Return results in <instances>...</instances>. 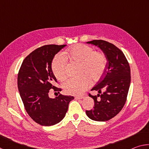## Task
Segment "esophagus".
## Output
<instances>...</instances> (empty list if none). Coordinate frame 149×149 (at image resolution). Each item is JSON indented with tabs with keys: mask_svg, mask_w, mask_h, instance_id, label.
<instances>
[{
	"mask_svg": "<svg viewBox=\"0 0 149 149\" xmlns=\"http://www.w3.org/2000/svg\"><path fill=\"white\" fill-rule=\"evenodd\" d=\"M84 98V97L83 96H77V97H75V99L76 100H80V99H83Z\"/></svg>",
	"mask_w": 149,
	"mask_h": 149,
	"instance_id": "esophagus-1",
	"label": "esophagus"
}]
</instances>
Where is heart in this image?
<instances>
[{
  "label": "heart",
  "mask_w": 149,
  "mask_h": 149,
  "mask_svg": "<svg viewBox=\"0 0 149 149\" xmlns=\"http://www.w3.org/2000/svg\"><path fill=\"white\" fill-rule=\"evenodd\" d=\"M70 58L81 64L79 77L70 78L63 83L65 93L79 95L84 93L90 84V79L98 81L104 75L107 68V58L100 52H95L92 47L78 44L63 54H58L52 62V71L56 79L62 80L65 76L66 59Z\"/></svg>",
  "instance_id": "1"
}]
</instances>
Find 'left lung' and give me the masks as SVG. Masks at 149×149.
<instances>
[{
	"mask_svg": "<svg viewBox=\"0 0 149 149\" xmlns=\"http://www.w3.org/2000/svg\"><path fill=\"white\" fill-rule=\"evenodd\" d=\"M87 43L100 48L107 64L104 75L91 89L97 91L99 94L89 95L94 100L95 106L93 109L86 110V114L93 120L106 122L116 116L125 104L131 82L130 67L124 54L114 45L103 40Z\"/></svg>",
	"mask_w": 149,
	"mask_h": 149,
	"instance_id": "obj_1",
	"label": "left lung"
}]
</instances>
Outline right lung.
<instances>
[{"mask_svg":"<svg viewBox=\"0 0 149 149\" xmlns=\"http://www.w3.org/2000/svg\"><path fill=\"white\" fill-rule=\"evenodd\" d=\"M65 45H48L35 49L22 62L17 75V87L27 114L44 126L56 124L65 117L72 96L51 99L50 89L61 91L54 86L56 78L52 71L54 57Z\"/></svg>","mask_w":149,"mask_h":149,"instance_id":"right-lung-1","label":"right lung"}]
</instances>
